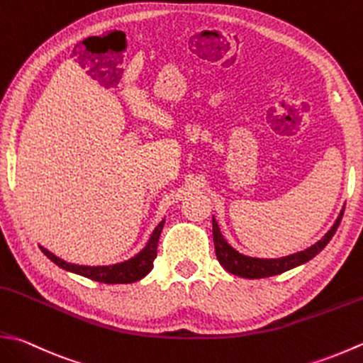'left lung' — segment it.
Returning a JSON list of instances; mask_svg holds the SVG:
<instances>
[{
	"mask_svg": "<svg viewBox=\"0 0 363 363\" xmlns=\"http://www.w3.org/2000/svg\"><path fill=\"white\" fill-rule=\"evenodd\" d=\"M343 212L345 211L342 209L338 218L335 220V223L332 225V228L325 233L324 238L321 240H318L316 244L305 248L302 252L288 255V257L271 258V259L252 258V257H247V255L239 253L238 250H234V248L226 242L223 234L220 233L216 218L212 217V234H214V247H216L217 259L220 264L223 266L225 271H228L230 274H234L238 277H244V279H264V277H272V275H279L281 272H286L289 269H294L297 266L305 264V262L310 259H313L316 255L329 244V240L332 239L333 234H335L340 222H342Z\"/></svg>",
	"mask_w": 363,
	"mask_h": 363,
	"instance_id": "left-lung-1",
	"label": "left lung"
}]
</instances>
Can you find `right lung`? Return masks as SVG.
Segmentation results:
<instances>
[{"instance_id":"1","label":"right lung","mask_w":363,"mask_h":363,"mask_svg":"<svg viewBox=\"0 0 363 363\" xmlns=\"http://www.w3.org/2000/svg\"><path fill=\"white\" fill-rule=\"evenodd\" d=\"M163 223L165 220L155 226L151 238H149L147 244L143 247V250H140V253L135 255L130 259L123 261V262H116V264H110V266H80V264H72V262H67L61 258L56 257L52 252H48L47 248L42 245L40 250L44 252L45 257L48 259H52L56 266H60L64 271L74 272L77 275L86 277V279H91L94 281H101L106 283V285H118V283H133L138 281L146 277L154 266V259L157 257V244H159V238L163 228Z\"/></svg>"}]
</instances>
